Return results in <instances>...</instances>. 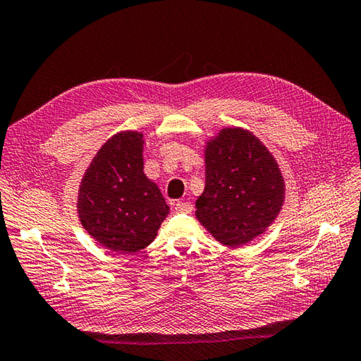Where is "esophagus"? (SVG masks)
<instances>
[{"label":"esophagus","mask_w":361,"mask_h":361,"mask_svg":"<svg viewBox=\"0 0 361 361\" xmlns=\"http://www.w3.org/2000/svg\"><path fill=\"white\" fill-rule=\"evenodd\" d=\"M174 210L178 214H192L193 206L192 202H183V201H178L174 204Z\"/></svg>","instance_id":"1"}]
</instances>
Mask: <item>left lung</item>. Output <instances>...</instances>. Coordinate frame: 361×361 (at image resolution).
<instances>
[{
    "mask_svg": "<svg viewBox=\"0 0 361 361\" xmlns=\"http://www.w3.org/2000/svg\"><path fill=\"white\" fill-rule=\"evenodd\" d=\"M206 185L196 219L224 247L262 235L281 212L286 185L264 142L247 128L224 127L206 141Z\"/></svg>",
    "mask_w": 361,
    "mask_h": 361,
    "instance_id": "8db88e82",
    "label": "left lung"
}]
</instances>
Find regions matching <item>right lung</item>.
I'll list each match as a JSON object with an SVG mask.
<instances>
[{
  "mask_svg": "<svg viewBox=\"0 0 361 361\" xmlns=\"http://www.w3.org/2000/svg\"><path fill=\"white\" fill-rule=\"evenodd\" d=\"M145 138L122 130L108 138L94 155L78 188L81 226L102 247L133 255L157 237L169 206L145 174Z\"/></svg>",
  "mask_w": 361,
  "mask_h": 361,
  "instance_id": "1",
  "label": "right lung"
}]
</instances>
